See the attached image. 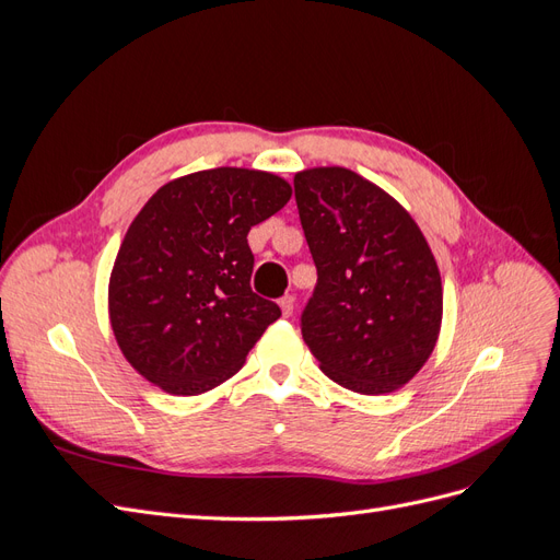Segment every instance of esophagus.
Returning <instances> with one entry per match:
<instances>
[{
  "instance_id": "esophagus-1",
  "label": "esophagus",
  "mask_w": 560,
  "mask_h": 560,
  "mask_svg": "<svg viewBox=\"0 0 560 560\" xmlns=\"http://www.w3.org/2000/svg\"><path fill=\"white\" fill-rule=\"evenodd\" d=\"M280 308H282V315H284V317H290V315L294 313V296H292V294L282 296V299H280Z\"/></svg>"
}]
</instances>
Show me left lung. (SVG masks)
Listing matches in <instances>:
<instances>
[{"label": "left lung", "mask_w": 560, "mask_h": 560, "mask_svg": "<svg viewBox=\"0 0 560 560\" xmlns=\"http://www.w3.org/2000/svg\"><path fill=\"white\" fill-rule=\"evenodd\" d=\"M294 198L317 268L303 341L338 385L393 393L428 362L442 325L428 241L395 198L346 167L299 173Z\"/></svg>", "instance_id": "obj_1"}]
</instances>
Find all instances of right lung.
<instances>
[{
	"instance_id": "right-lung-1",
	"label": "right lung",
	"mask_w": 560,
	"mask_h": 560,
	"mask_svg": "<svg viewBox=\"0 0 560 560\" xmlns=\"http://www.w3.org/2000/svg\"><path fill=\"white\" fill-rule=\"evenodd\" d=\"M284 179L214 167L165 184L135 217L109 280L126 360L173 395H200L241 371L280 306L252 292L247 233L284 208Z\"/></svg>"
}]
</instances>
